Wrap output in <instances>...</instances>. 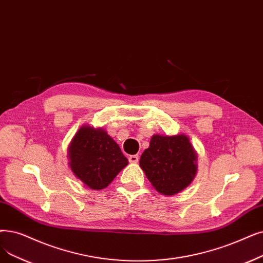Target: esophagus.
<instances>
[{"mask_svg":"<svg viewBox=\"0 0 263 263\" xmlns=\"http://www.w3.org/2000/svg\"><path fill=\"white\" fill-rule=\"evenodd\" d=\"M139 159H140L139 155H132V156L129 157V161L131 163H138L139 162Z\"/></svg>","mask_w":263,"mask_h":263,"instance_id":"34e87169","label":"esophagus"}]
</instances>
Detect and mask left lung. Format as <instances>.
I'll return each mask as SVG.
<instances>
[{"label":"left lung","instance_id":"1","mask_svg":"<svg viewBox=\"0 0 263 263\" xmlns=\"http://www.w3.org/2000/svg\"><path fill=\"white\" fill-rule=\"evenodd\" d=\"M140 166L162 196H174L187 188L198 172V154L186 134H154Z\"/></svg>","mask_w":263,"mask_h":263}]
</instances>
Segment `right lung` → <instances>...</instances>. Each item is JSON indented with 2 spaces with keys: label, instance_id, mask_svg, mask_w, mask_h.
<instances>
[{
  "label": "right lung",
  "instance_id": "1",
  "mask_svg": "<svg viewBox=\"0 0 263 263\" xmlns=\"http://www.w3.org/2000/svg\"><path fill=\"white\" fill-rule=\"evenodd\" d=\"M73 174L93 190L106 188L128 165L119 145L103 128L82 125L67 148Z\"/></svg>",
  "mask_w": 263,
  "mask_h": 263
}]
</instances>
